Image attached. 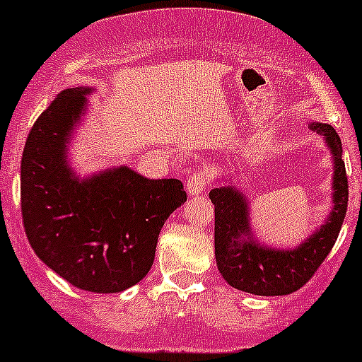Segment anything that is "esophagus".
I'll return each instance as SVG.
<instances>
[{
    "label": "esophagus",
    "instance_id": "34e87169",
    "mask_svg": "<svg viewBox=\"0 0 362 362\" xmlns=\"http://www.w3.org/2000/svg\"><path fill=\"white\" fill-rule=\"evenodd\" d=\"M210 183V172L209 168H203V170L192 174L187 181V190L190 196H197V194H203L204 188L209 187Z\"/></svg>",
    "mask_w": 362,
    "mask_h": 362
}]
</instances>
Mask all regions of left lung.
<instances>
[{"label":"left lung","instance_id":"1","mask_svg":"<svg viewBox=\"0 0 362 362\" xmlns=\"http://www.w3.org/2000/svg\"><path fill=\"white\" fill-rule=\"evenodd\" d=\"M325 137L334 159L332 210L325 225L293 248H274L259 243L250 226L248 197L233 185L214 188L210 201L216 206V261L230 286L254 296H288L308 283L337 241L348 209V179L343 146L332 124L310 123Z\"/></svg>","mask_w":362,"mask_h":362}]
</instances>
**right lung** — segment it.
Returning <instances> with one entry per match:
<instances>
[{
	"label": "right lung",
	"mask_w": 362,
	"mask_h": 362,
	"mask_svg": "<svg viewBox=\"0 0 362 362\" xmlns=\"http://www.w3.org/2000/svg\"><path fill=\"white\" fill-rule=\"evenodd\" d=\"M90 86L59 92L37 117L21 158V214L37 257L76 288L116 293L152 268L165 221L187 201L179 179H148L129 166L79 177L69 143Z\"/></svg>",
	"instance_id": "1"
}]
</instances>
